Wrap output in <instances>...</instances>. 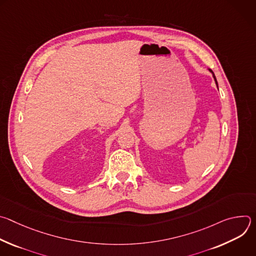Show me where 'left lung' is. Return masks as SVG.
<instances>
[{"label":"left lung","mask_w":256,"mask_h":256,"mask_svg":"<svg viewBox=\"0 0 256 256\" xmlns=\"http://www.w3.org/2000/svg\"><path fill=\"white\" fill-rule=\"evenodd\" d=\"M210 72H212V76H214V81H216V86H218V83H216V77H214V72H212V70H210Z\"/></svg>","instance_id":"8db88e82"}]
</instances>
